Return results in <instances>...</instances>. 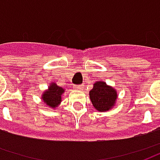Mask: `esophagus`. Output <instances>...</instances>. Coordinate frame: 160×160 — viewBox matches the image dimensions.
Instances as JSON below:
<instances>
[{"instance_id": "esophagus-1", "label": "esophagus", "mask_w": 160, "mask_h": 160, "mask_svg": "<svg viewBox=\"0 0 160 160\" xmlns=\"http://www.w3.org/2000/svg\"><path fill=\"white\" fill-rule=\"evenodd\" d=\"M75 87V89L76 90H83L84 89V86L83 85H78V86H76V87Z\"/></svg>"}]
</instances>
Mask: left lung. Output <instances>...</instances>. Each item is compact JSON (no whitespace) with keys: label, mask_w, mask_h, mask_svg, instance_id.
Wrapping results in <instances>:
<instances>
[{"label":"left lung","mask_w":160,"mask_h":160,"mask_svg":"<svg viewBox=\"0 0 160 160\" xmlns=\"http://www.w3.org/2000/svg\"><path fill=\"white\" fill-rule=\"evenodd\" d=\"M89 95L95 109L99 111L111 110L118 97L116 90L103 81H98L94 84Z\"/></svg>","instance_id":"1"}]
</instances>
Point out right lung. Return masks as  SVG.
I'll return each instance as SVG.
<instances>
[{
  "instance_id": "1",
  "label": "right lung",
  "mask_w": 160,
  "mask_h": 160,
  "mask_svg": "<svg viewBox=\"0 0 160 160\" xmlns=\"http://www.w3.org/2000/svg\"><path fill=\"white\" fill-rule=\"evenodd\" d=\"M64 92L62 87H58L56 84H52L49 87V90L46 91L42 95V100L47 105L51 108L57 107V105L61 103L62 94Z\"/></svg>"
}]
</instances>
